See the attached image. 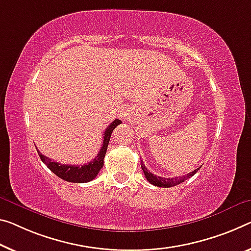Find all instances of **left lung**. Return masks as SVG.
Masks as SVG:
<instances>
[{"label": "left lung", "mask_w": 251, "mask_h": 251, "mask_svg": "<svg viewBox=\"0 0 251 251\" xmlns=\"http://www.w3.org/2000/svg\"><path fill=\"white\" fill-rule=\"evenodd\" d=\"M141 168H142V171H144V174H145L146 178H147L148 182L150 184L155 185V186H158V187H172V186H175V185L183 183L184 180H186L187 178H190V177H192L200 169V168L195 169L194 172L188 173L186 176H183V177H175V178H165V177L156 176V175H153L152 173H150L148 169H147V167H146V166H145L144 161H142V160H141Z\"/></svg>", "instance_id": "1"}]
</instances>
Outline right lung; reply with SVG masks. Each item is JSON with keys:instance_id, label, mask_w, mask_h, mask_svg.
<instances>
[{"instance_id": "obj_1", "label": "right lung", "mask_w": 251, "mask_h": 251, "mask_svg": "<svg viewBox=\"0 0 251 251\" xmlns=\"http://www.w3.org/2000/svg\"><path fill=\"white\" fill-rule=\"evenodd\" d=\"M121 123L120 120H114L111 125L107 126L104 131L103 134V144L102 147L100 149L94 159H92L90 163L85 165L78 166V165H64L60 163H57V161H53L50 159V158L46 157L45 155L37 149L38 155H39L40 159L44 161V163L47 165V167L51 171L53 174L60 177L61 179L66 180V182L71 183H87L91 182L92 179H94L96 176H98L99 172L101 171L103 167V160L104 157H105L106 150H107V145H109L111 134H112V131L115 129V126H119Z\"/></svg>"}]
</instances>
